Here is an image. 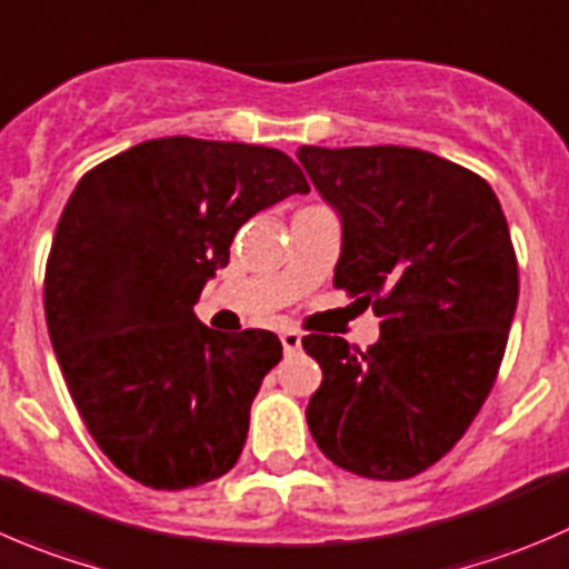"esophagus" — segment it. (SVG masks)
Returning a JSON list of instances; mask_svg holds the SVG:
<instances>
[{
    "instance_id": "obj_1",
    "label": "esophagus",
    "mask_w": 569,
    "mask_h": 569,
    "mask_svg": "<svg viewBox=\"0 0 569 569\" xmlns=\"http://www.w3.org/2000/svg\"><path fill=\"white\" fill-rule=\"evenodd\" d=\"M282 348L284 353H296L301 348V335L298 331H282Z\"/></svg>"
}]
</instances>
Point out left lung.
Returning <instances> with one entry per match:
<instances>
[{
	"instance_id": "obj_1",
	"label": "left lung",
	"mask_w": 569,
	"mask_h": 569,
	"mask_svg": "<svg viewBox=\"0 0 569 569\" xmlns=\"http://www.w3.org/2000/svg\"><path fill=\"white\" fill-rule=\"evenodd\" d=\"M342 221L335 287L373 307L381 337L351 351L309 335L323 381L307 423L337 468L403 481L440 462L487 401L517 309V257L498 196L409 146L298 149Z\"/></svg>"
}]
</instances>
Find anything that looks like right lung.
Here are the masks:
<instances>
[{
	"mask_svg": "<svg viewBox=\"0 0 569 569\" xmlns=\"http://www.w3.org/2000/svg\"><path fill=\"white\" fill-rule=\"evenodd\" d=\"M292 193L309 184L284 151L184 134L77 182L47 260L49 337L96 446L143 487H199L238 462L282 342L207 329L193 303L238 229Z\"/></svg>",
	"mask_w": 569,
	"mask_h": 569,
	"instance_id": "right-lung-1",
	"label": "right lung"
}]
</instances>
